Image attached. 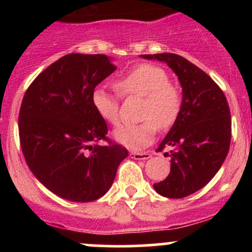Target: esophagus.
<instances>
[{"label": "esophagus", "instance_id": "esophagus-1", "mask_svg": "<svg viewBox=\"0 0 252 252\" xmlns=\"http://www.w3.org/2000/svg\"><path fill=\"white\" fill-rule=\"evenodd\" d=\"M129 155L134 159H149L151 157L150 152H130Z\"/></svg>", "mask_w": 252, "mask_h": 252}]
</instances>
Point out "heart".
Masks as SVG:
<instances>
[{
	"label": "heart",
	"instance_id": "obj_1",
	"mask_svg": "<svg viewBox=\"0 0 252 252\" xmlns=\"http://www.w3.org/2000/svg\"><path fill=\"white\" fill-rule=\"evenodd\" d=\"M114 88L123 97L139 96L142 103L139 112L141 123L121 126L113 131L114 139L126 146L140 149L154 140L157 126L161 130L172 128L183 107V94L179 86L169 81V75L158 65L144 63L129 70L114 81ZM91 102L96 113L106 123L117 126L121 121V101L97 88L93 91Z\"/></svg>",
	"mask_w": 252,
	"mask_h": 252
}]
</instances>
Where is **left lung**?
Instances as JSON below:
<instances>
[{
    "mask_svg": "<svg viewBox=\"0 0 252 252\" xmlns=\"http://www.w3.org/2000/svg\"><path fill=\"white\" fill-rule=\"evenodd\" d=\"M166 62L183 88V107L157 151L171 152V172L155 190L169 199H182L204 188L224 162L232 139V118L222 89L202 69L175 53L141 55Z\"/></svg>",
    "mask_w": 252,
    "mask_h": 252,
    "instance_id": "1",
    "label": "left lung"
}]
</instances>
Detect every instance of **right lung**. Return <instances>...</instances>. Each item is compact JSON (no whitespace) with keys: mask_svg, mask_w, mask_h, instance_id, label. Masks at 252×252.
<instances>
[{"mask_svg":"<svg viewBox=\"0 0 252 252\" xmlns=\"http://www.w3.org/2000/svg\"><path fill=\"white\" fill-rule=\"evenodd\" d=\"M114 70L106 55L69 53L40 73L23 97L18 126L25 162L45 188L69 201L103 196L128 156L108 139L91 102L96 86Z\"/></svg>","mask_w":252,"mask_h":252,"instance_id":"1","label":"right lung"}]
</instances>
